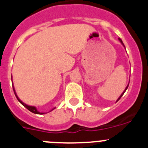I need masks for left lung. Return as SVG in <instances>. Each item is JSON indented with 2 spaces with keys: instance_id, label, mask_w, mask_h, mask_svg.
Masks as SVG:
<instances>
[{
  "instance_id": "8db88e82",
  "label": "left lung",
  "mask_w": 148,
  "mask_h": 148,
  "mask_svg": "<svg viewBox=\"0 0 148 148\" xmlns=\"http://www.w3.org/2000/svg\"><path fill=\"white\" fill-rule=\"evenodd\" d=\"M119 40L120 42H121V44H122V45H123V47H125V45H124V44H123V42H122V40H121V38H119ZM128 86H129V84H127V87H126V88H125V90H124V92H122V93H121V95H120V96H119V99H117V100H116V102H117V101H119V99H121V96H122V95H124V93H125V91H126V90H127V89Z\"/></svg>"
}]
</instances>
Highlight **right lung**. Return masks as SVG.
I'll list each match as a JSON object with an SVG mask.
<instances>
[{
	"mask_svg": "<svg viewBox=\"0 0 148 148\" xmlns=\"http://www.w3.org/2000/svg\"><path fill=\"white\" fill-rule=\"evenodd\" d=\"M12 87H13V90H14V92H15V96H16L17 99H18V101H19V102H20L21 104H22V105L24 106V107H25V108H27V110H29L30 112H32V113H35V114H40V115H41V114H44V113H40V112H39V111H38L37 108H35V107H34V106L27 105V104H25V103H23V101H22L21 100V99H19V98H18V95H17L16 92H15V87H14V86H12ZM55 108H53V109H52V110H51L50 111L53 110H54Z\"/></svg>",
	"mask_w": 148,
	"mask_h": 148,
	"instance_id": "1",
	"label": "right lung"
}]
</instances>
